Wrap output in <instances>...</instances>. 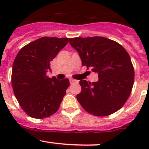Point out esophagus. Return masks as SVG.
Returning <instances> with one entry per match:
<instances>
[{"label": "esophagus", "mask_w": 149, "mask_h": 149, "mask_svg": "<svg viewBox=\"0 0 149 149\" xmlns=\"http://www.w3.org/2000/svg\"><path fill=\"white\" fill-rule=\"evenodd\" d=\"M78 83V80L72 79V78H71V79H70V83H71V84H73V83Z\"/></svg>", "instance_id": "esophagus-1"}]
</instances>
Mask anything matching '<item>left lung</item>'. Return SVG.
I'll return each instance as SVG.
<instances>
[{
    "label": "left lung",
    "mask_w": 149,
    "mask_h": 149,
    "mask_svg": "<svg viewBox=\"0 0 149 149\" xmlns=\"http://www.w3.org/2000/svg\"><path fill=\"white\" fill-rule=\"evenodd\" d=\"M79 54L83 66L98 74L97 82L80 80L81 92L76 98L94 116L111 115L123 107L134 84L130 57L119 43L104 37L69 38Z\"/></svg>",
    "instance_id": "8db88e82"
}]
</instances>
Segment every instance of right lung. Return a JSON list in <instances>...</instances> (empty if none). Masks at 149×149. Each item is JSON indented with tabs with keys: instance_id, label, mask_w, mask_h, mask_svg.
Segmentation results:
<instances>
[{
	"instance_id": "obj_1",
	"label": "right lung",
	"mask_w": 149,
	"mask_h": 149,
	"mask_svg": "<svg viewBox=\"0 0 149 149\" xmlns=\"http://www.w3.org/2000/svg\"><path fill=\"white\" fill-rule=\"evenodd\" d=\"M69 42V38L42 37L20 49L12 71V85L19 104L26 113L42 119L57 112L69 80L48 78L50 61Z\"/></svg>"
}]
</instances>
